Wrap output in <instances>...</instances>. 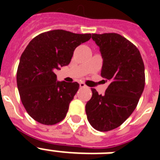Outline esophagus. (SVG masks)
<instances>
[{
	"label": "esophagus",
	"mask_w": 160,
	"mask_h": 160,
	"mask_svg": "<svg viewBox=\"0 0 160 160\" xmlns=\"http://www.w3.org/2000/svg\"><path fill=\"white\" fill-rule=\"evenodd\" d=\"M80 86L81 88H86L87 86H86V85H85V83H83V82H80Z\"/></svg>",
	"instance_id": "1"
}]
</instances>
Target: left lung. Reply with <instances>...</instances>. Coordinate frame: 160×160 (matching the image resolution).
Segmentation results:
<instances>
[{"label": "left lung", "mask_w": 160, "mask_h": 160, "mask_svg": "<svg viewBox=\"0 0 160 160\" xmlns=\"http://www.w3.org/2000/svg\"><path fill=\"white\" fill-rule=\"evenodd\" d=\"M103 58L101 76L109 81L105 95L91 89L85 105L87 119L96 130L116 129L136 108L145 85L144 65L136 46L116 33L92 34Z\"/></svg>", "instance_id": "obj_1"}]
</instances>
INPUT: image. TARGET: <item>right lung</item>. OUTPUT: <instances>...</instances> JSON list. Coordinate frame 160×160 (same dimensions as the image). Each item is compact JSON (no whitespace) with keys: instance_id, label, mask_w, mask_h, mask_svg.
Masks as SVG:
<instances>
[{"instance_id":"add662e5","label":"right lung","mask_w":160,"mask_h":160,"mask_svg":"<svg viewBox=\"0 0 160 160\" xmlns=\"http://www.w3.org/2000/svg\"><path fill=\"white\" fill-rule=\"evenodd\" d=\"M90 38L91 34L54 30L38 35L26 46L16 82L21 102L36 121L53 125L65 119L80 85L56 81L55 70L69 65L75 49Z\"/></svg>"}]
</instances>
